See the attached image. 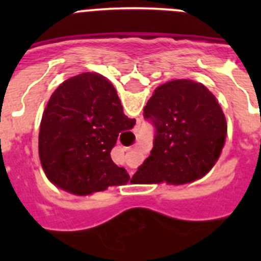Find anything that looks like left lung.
Wrapping results in <instances>:
<instances>
[{
  "label": "left lung",
  "instance_id": "left-lung-1",
  "mask_svg": "<svg viewBox=\"0 0 261 261\" xmlns=\"http://www.w3.org/2000/svg\"><path fill=\"white\" fill-rule=\"evenodd\" d=\"M154 128L150 155L132 176L135 183L186 184L211 171L225 145L222 108L204 85L175 80L156 87L144 108Z\"/></svg>",
  "mask_w": 261,
  "mask_h": 261
}]
</instances>
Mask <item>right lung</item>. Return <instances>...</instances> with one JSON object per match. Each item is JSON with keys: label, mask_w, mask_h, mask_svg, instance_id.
Segmentation results:
<instances>
[{"label": "right lung", "mask_w": 261, "mask_h": 261, "mask_svg": "<svg viewBox=\"0 0 261 261\" xmlns=\"http://www.w3.org/2000/svg\"><path fill=\"white\" fill-rule=\"evenodd\" d=\"M136 124L123 112L116 90L96 73L62 82L41 117L39 156L47 177L74 195H90L129 180L111 159L119 133Z\"/></svg>", "instance_id": "add662e5"}]
</instances>
